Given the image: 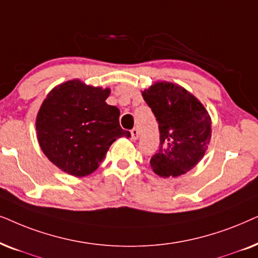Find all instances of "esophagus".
<instances>
[{
  "label": "esophagus",
  "mask_w": 258,
  "mask_h": 258,
  "mask_svg": "<svg viewBox=\"0 0 258 258\" xmlns=\"http://www.w3.org/2000/svg\"><path fill=\"white\" fill-rule=\"evenodd\" d=\"M138 137H139L138 128H133V130H131V139H132V140H137V139H138Z\"/></svg>",
  "instance_id": "1"
}]
</instances>
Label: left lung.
I'll list each match as a JSON object with an SVG mask.
<instances>
[{"label": "left lung", "mask_w": 258, "mask_h": 258, "mask_svg": "<svg viewBox=\"0 0 258 258\" xmlns=\"http://www.w3.org/2000/svg\"><path fill=\"white\" fill-rule=\"evenodd\" d=\"M159 125L160 144L151 166L160 177H177L204 156L211 138V119L204 106L186 89L157 82L143 92Z\"/></svg>", "instance_id": "obj_1"}]
</instances>
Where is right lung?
Returning a JSON list of instances; mask_svg holds the SVG:
<instances>
[{"instance_id": "1", "label": "right lung", "mask_w": 258, "mask_h": 258, "mask_svg": "<svg viewBox=\"0 0 258 258\" xmlns=\"http://www.w3.org/2000/svg\"><path fill=\"white\" fill-rule=\"evenodd\" d=\"M108 95V88L72 80L44 99L36 118L37 139L48 159L64 172L91 174L114 140L131 137L120 127L119 108L106 104Z\"/></svg>"}]
</instances>
